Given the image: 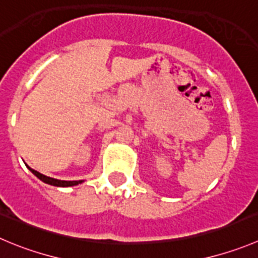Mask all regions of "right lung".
<instances>
[{
	"instance_id": "1",
	"label": "right lung",
	"mask_w": 258,
	"mask_h": 258,
	"mask_svg": "<svg viewBox=\"0 0 258 258\" xmlns=\"http://www.w3.org/2000/svg\"><path fill=\"white\" fill-rule=\"evenodd\" d=\"M29 168V167H28ZM29 169L31 170V172L34 173L35 175H37L38 178H39L40 180H43L44 183H48V184H52V186H57V187H70V186H76V184L81 183L83 180H59V179H54V178H50V177H47V175L42 174V173L37 172V170L31 169V168H29Z\"/></svg>"
}]
</instances>
